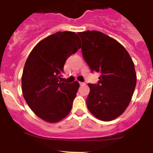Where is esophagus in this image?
<instances>
[{"label":"esophagus","instance_id":"1","mask_svg":"<svg viewBox=\"0 0 153 153\" xmlns=\"http://www.w3.org/2000/svg\"><path fill=\"white\" fill-rule=\"evenodd\" d=\"M79 83H80V85H85V82H79Z\"/></svg>","mask_w":153,"mask_h":153}]
</instances>
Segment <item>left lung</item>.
<instances>
[{
    "label": "left lung",
    "instance_id": "8db88e82",
    "mask_svg": "<svg viewBox=\"0 0 153 153\" xmlns=\"http://www.w3.org/2000/svg\"><path fill=\"white\" fill-rule=\"evenodd\" d=\"M83 58L92 72L101 73L99 83H88L86 100L96 118L110 122L129 106L137 83L134 65L126 49L114 39L98 31L78 32Z\"/></svg>",
    "mask_w": 153,
    "mask_h": 153
}]
</instances>
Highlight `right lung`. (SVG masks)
<instances>
[{
	"instance_id": "1",
	"label": "right lung",
	"mask_w": 153,
	"mask_h": 153,
	"mask_svg": "<svg viewBox=\"0 0 153 153\" xmlns=\"http://www.w3.org/2000/svg\"><path fill=\"white\" fill-rule=\"evenodd\" d=\"M80 48L73 31H58L41 40L29 54L22 76V94L34 113L56 123L69 114L79 88L78 81H59L66 59Z\"/></svg>"
}]
</instances>
